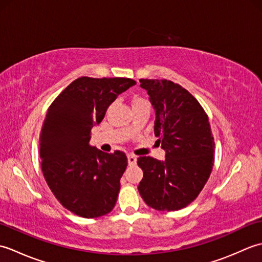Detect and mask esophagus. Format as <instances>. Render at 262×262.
I'll return each instance as SVG.
<instances>
[{"instance_id": "1", "label": "esophagus", "mask_w": 262, "mask_h": 262, "mask_svg": "<svg viewBox=\"0 0 262 262\" xmlns=\"http://www.w3.org/2000/svg\"><path fill=\"white\" fill-rule=\"evenodd\" d=\"M127 160H128V164L129 165H134L136 163V157L133 154H127Z\"/></svg>"}]
</instances>
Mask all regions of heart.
<instances>
[{
    "label": "heart",
    "mask_w": 262,
    "mask_h": 262,
    "mask_svg": "<svg viewBox=\"0 0 262 262\" xmlns=\"http://www.w3.org/2000/svg\"><path fill=\"white\" fill-rule=\"evenodd\" d=\"M132 104H133V107H135V105H148V107H149V103H148L147 100L145 98L140 97V96H136V97L133 98Z\"/></svg>",
    "instance_id": "1"
}]
</instances>
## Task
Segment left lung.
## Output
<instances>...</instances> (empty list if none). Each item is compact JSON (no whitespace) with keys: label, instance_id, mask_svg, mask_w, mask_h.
<instances>
[{"label":"left lung","instance_id":"left-lung-1","mask_svg":"<svg viewBox=\"0 0 262 262\" xmlns=\"http://www.w3.org/2000/svg\"><path fill=\"white\" fill-rule=\"evenodd\" d=\"M155 113L154 134L165 160L141 157L138 191L149 207L179 210L193 202L214 164V137L208 117L186 89L168 80L142 79Z\"/></svg>","mask_w":262,"mask_h":262}]
</instances>
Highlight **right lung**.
I'll use <instances>...</instances> for the list:
<instances>
[{
  "instance_id": "add662e5",
  "label": "right lung",
  "mask_w": 262,
  "mask_h": 262,
  "mask_svg": "<svg viewBox=\"0 0 262 262\" xmlns=\"http://www.w3.org/2000/svg\"><path fill=\"white\" fill-rule=\"evenodd\" d=\"M135 84L125 77L82 76L47 111L39 140L41 170L54 196L72 213L96 219L115 207L126 154L90 145V133L117 97Z\"/></svg>"
}]
</instances>
